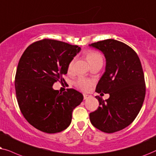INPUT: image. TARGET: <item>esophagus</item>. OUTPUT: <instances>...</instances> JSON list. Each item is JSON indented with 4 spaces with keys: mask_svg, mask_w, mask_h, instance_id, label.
<instances>
[{
    "mask_svg": "<svg viewBox=\"0 0 156 156\" xmlns=\"http://www.w3.org/2000/svg\"><path fill=\"white\" fill-rule=\"evenodd\" d=\"M90 97H91V95H88V94H83V98H84V100L88 99V98H90Z\"/></svg>",
    "mask_w": 156,
    "mask_h": 156,
    "instance_id": "34e87169",
    "label": "esophagus"
}]
</instances>
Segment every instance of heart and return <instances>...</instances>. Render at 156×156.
<instances>
[{
	"label": "heart",
	"instance_id": "1",
	"mask_svg": "<svg viewBox=\"0 0 156 156\" xmlns=\"http://www.w3.org/2000/svg\"><path fill=\"white\" fill-rule=\"evenodd\" d=\"M86 58L89 62V63L90 65H92L93 63H95V62L99 61H103V58L101 56V55L97 52L94 51H89L86 54ZM74 60H72L69 62L68 66V70H70L72 69L73 66ZM93 81L92 80L87 79L85 78H79L78 80L75 82V86L77 88L80 89L83 91H88L90 89V86H92Z\"/></svg>",
	"mask_w": 156,
	"mask_h": 156
}]
</instances>
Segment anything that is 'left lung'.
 <instances>
[{"mask_svg":"<svg viewBox=\"0 0 156 156\" xmlns=\"http://www.w3.org/2000/svg\"><path fill=\"white\" fill-rule=\"evenodd\" d=\"M89 45L100 50L106 60L105 71L95 91L110 95L105 101L95 96L99 107L89 115L90 122L103 132L119 131L133 121L144 101L146 83L140 61L134 50L114 39Z\"/></svg>","mask_w":156,"mask_h":156,"instance_id":"left-lung-1","label":"left lung"}]
</instances>
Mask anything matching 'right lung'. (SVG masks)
Listing matches in <instances>:
<instances>
[{"mask_svg": "<svg viewBox=\"0 0 156 156\" xmlns=\"http://www.w3.org/2000/svg\"><path fill=\"white\" fill-rule=\"evenodd\" d=\"M78 45L43 39L26 49L16 70L15 88L20 110L27 121L41 131L55 133L71 123L72 112L83 95L74 89L59 93L54 83L65 81L70 61L80 51Z\"/></svg>", "mask_w": 156, "mask_h": 156, "instance_id": "obj_1", "label": "right lung"}]
</instances>
